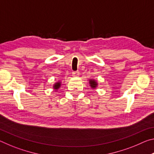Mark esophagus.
Segmentation results:
<instances>
[{"mask_svg":"<svg viewBox=\"0 0 154 154\" xmlns=\"http://www.w3.org/2000/svg\"><path fill=\"white\" fill-rule=\"evenodd\" d=\"M72 76L73 77H79V72L76 71V72H72Z\"/></svg>","mask_w":154,"mask_h":154,"instance_id":"34e87169","label":"esophagus"}]
</instances>
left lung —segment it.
<instances>
[{"label": "left lung", "mask_w": 154, "mask_h": 154, "mask_svg": "<svg viewBox=\"0 0 154 154\" xmlns=\"http://www.w3.org/2000/svg\"><path fill=\"white\" fill-rule=\"evenodd\" d=\"M89 84H90V86L91 87V88H92V89L95 90L96 88L98 87V83L97 82V81H96V79H89Z\"/></svg>", "instance_id": "8db88e82"}]
</instances>
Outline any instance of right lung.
<instances>
[{"instance_id":"1","label":"right lung","mask_w":154,"mask_h":154,"mask_svg":"<svg viewBox=\"0 0 154 154\" xmlns=\"http://www.w3.org/2000/svg\"><path fill=\"white\" fill-rule=\"evenodd\" d=\"M61 85H62V82H60V81H58V82H56L53 85V89H54V90L56 91V92H57V91H58L60 89V88L61 87Z\"/></svg>"}]
</instances>
